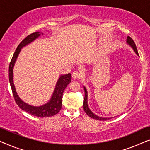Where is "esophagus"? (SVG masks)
Segmentation results:
<instances>
[{
	"instance_id": "1",
	"label": "esophagus",
	"mask_w": 150,
	"mask_h": 150,
	"mask_svg": "<svg viewBox=\"0 0 150 150\" xmlns=\"http://www.w3.org/2000/svg\"><path fill=\"white\" fill-rule=\"evenodd\" d=\"M83 73L80 71H74L72 73V78L73 79H81L83 77Z\"/></svg>"
}]
</instances>
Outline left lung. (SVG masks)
<instances>
[{"label": "left lung", "instance_id": "left-lung-1", "mask_svg": "<svg viewBox=\"0 0 150 150\" xmlns=\"http://www.w3.org/2000/svg\"><path fill=\"white\" fill-rule=\"evenodd\" d=\"M127 43L129 45H130L131 47L133 48V50H134V52H136V54L138 55L139 56V54H138V52H137V46H136V44H135V43L134 41L132 38H130V37H128L127 38ZM84 89H85V98H84V102H83V108H84V110H85V112L87 113V115H89L90 117L94 119V120H100V121H104V120H109L110 118H104V117H98L97 115H96L95 114H93V112H92L90 109L89 108V106H88V104H87V89H86V88L84 87Z\"/></svg>", "mask_w": 150, "mask_h": 150}]
</instances>
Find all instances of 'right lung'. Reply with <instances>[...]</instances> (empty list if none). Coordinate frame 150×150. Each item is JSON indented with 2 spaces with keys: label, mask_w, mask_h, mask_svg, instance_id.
<instances>
[{
  "label": "right lung",
  "mask_w": 150,
  "mask_h": 150,
  "mask_svg": "<svg viewBox=\"0 0 150 150\" xmlns=\"http://www.w3.org/2000/svg\"><path fill=\"white\" fill-rule=\"evenodd\" d=\"M40 35L41 33L40 32L33 33L28 35L27 37H26L20 42V44L18 45L13 57H12L11 62L9 63V79L14 99H15L16 104H18V106L22 110L27 112L28 113L32 115L39 117H48L57 114L61 110V106H62L63 93L67 85H69V83L71 82V74L63 75L59 78L58 81H57L56 87H55L54 93L52 94L50 100L48 103L41 106H30L29 104H27L25 102L22 101L17 95V93L16 91L15 86H14L13 82V68L14 64H15L16 59H17L18 54H19L20 52V50L24 46H25L26 45L28 44L29 43L32 42L33 41L35 40L36 38H38ZM42 35H43L42 33Z\"/></svg>",
  "instance_id": "1"
}]
</instances>
